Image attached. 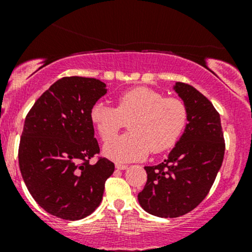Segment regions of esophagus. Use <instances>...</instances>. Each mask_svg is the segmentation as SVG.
Segmentation results:
<instances>
[{
	"mask_svg": "<svg viewBox=\"0 0 252 252\" xmlns=\"http://www.w3.org/2000/svg\"><path fill=\"white\" fill-rule=\"evenodd\" d=\"M116 167L117 169H120V170H124V169H126L128 168V166H126V164H121V163H116Z\"/></svg>",
	"mask_w": 252,
	"mask_h": 252,
	"instance_id": "1",
	"label": "esophagus"
}]
</instances>
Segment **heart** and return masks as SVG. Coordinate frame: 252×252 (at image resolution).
<instances>
[{
  "label": "heart",
  "instance_id": "1",
  "mask_svg": "<svg viewBox=\"0 0 252 252\" xmlns=\"http://www.w3.org/2000/svg\"><path fill=\"white\" fill-rule=\"evenodd\" d=\"M90 118L103 141H108L126 122L131 133L109 141L104 155L116 162H132L147 158L152 150L163 153L175 146L189 121L186 103L178 97H166L158 90L138 86L123 92L116 108L97 103Z\"/></svg>",
  "mask_w": 252,
  "mask_h": 252
}]
</instances>
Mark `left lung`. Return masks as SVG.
<instances>
[{
	"label": "left lung",
	"instance_id": "obj_1",
	"mask_svg": "<svg viewBox=\"0 0 252 252\" xmlns=\"http://www.w3.org/2000/svg\"><path fill=\"white\" fill-rule=\"evenodd\" d=\"M174 90L186 103L189 123L167 160L144 167L148 176L137 195L144 211L161 218L186 215L206 198L225 152L220 116L212 103L189 84L175 83Z\"/></svg>",
	"mask_w": 252,
	"mask_h": 252
}]
</instances>
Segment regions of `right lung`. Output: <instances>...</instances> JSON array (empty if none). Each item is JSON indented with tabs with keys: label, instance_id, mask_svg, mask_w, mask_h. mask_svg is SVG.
Wrapping results in <instances>:
<instances>
[{
	"label": "right lung",
	"instance_id": "right-lung-1",
	"mask_svg": "<svg viewBox=\"0 0 252 252\" xmlns=\"http://www.w3.org/2000/svg\"><path fill=\"white\" fill-rule=\"evenodd\" d=\"M94 78L63 77L37 98L26 116L19 166L28 190L46 212L66 220L91 215L102 201L115 164L99 154L90 118L106 94Z\"/></svg>",
	"mask_w": 252,
	"mask_h": 252
}]
</instances>
